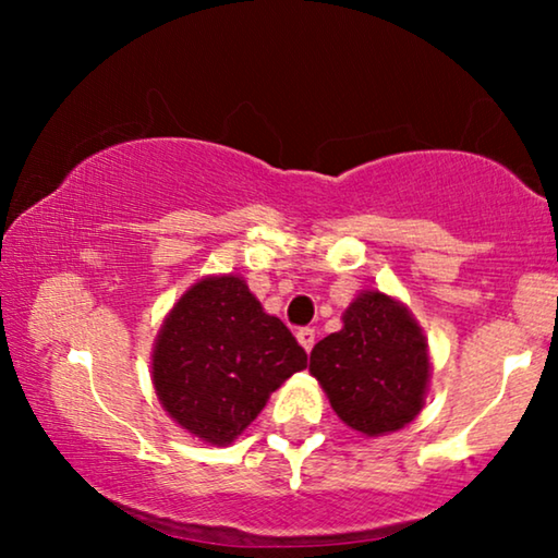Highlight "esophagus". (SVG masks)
Masks as SVG:
<instances>
[{
	"instance_id": "1",
	"label": "esophagus",
	"mask_w": 558,
	"mask_h": 558,
	"mask_svg": "<svg viewBox=\"0 0 558 558\" xmlns=\"http://www.w3.org/2000/svg\"><path fill=\"white\" fill-rule=\"evenodd\" d=\"M296 340H300V345L310 353L312 345H315V330H312V327H302V330H296Z\"/></svg>"
}]
</instances>
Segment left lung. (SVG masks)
<instances>
[{
	"mask_svg": "<svg viewBox=\"0 0 558 558\" xmlns=\"http://www.w3.org/2000/svg\"><path fill=\"white\" fill-rule=\"evenodd\" d=\"M429 350L422 327L393 296L361 292L342 330L312 348L310 373L342 422L365 437L399 432L424 407Z\"/></svg>",
	"mask_w": 558,
	"mask_h": 558,
	"instance_id": "obj_1",
	"label": "left lung"
}]
</instances>
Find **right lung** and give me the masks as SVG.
<instances>
[{"label":"right lung","instance_id":"add662e5","mask_svg":"<svg viewBox=\"0 0 558 558\" xmlns=\"http://www.w3.org/2000/svg\"><path fill=\"white\" fill-rule=\"evenodd\" d=\"M307 368L294 335L235 274L187 289L151 350V384L167 414L208 445H231L292 373Z\"/></svg>","mask_w":558,"mask_h":558}]
</instances>
